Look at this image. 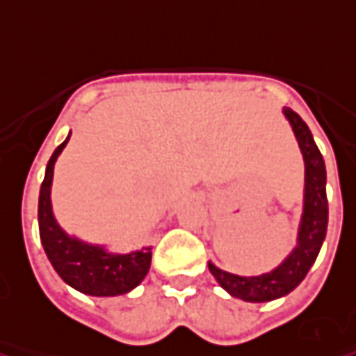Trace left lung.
I'll list each match as a JSON object with an SVG mask.
<instances>
[{
	"instance_id": "obj_1",
	"label": "left lung",
	"mask_w": 356,
	"mask_h": 356,
	"mask_svg": "<svg viewBox=\"0 0 356 356\" xmlns=\"http://www.w3.org/2000/svg\"><path fill=\"white\" fill-rule=\"evenodd\" d=\"M297 136L305 158V212L300 220L297 248L273 272L256 277H241L223 272L210 262L208 268L223 289L237 299L264 302L280 299L295 289L312 268L322 248L327 229V196H325V165L308 125L293 109H283Z\"/></svg>"
}]
</instances>
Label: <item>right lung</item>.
<instances>
[{
	"label": "right lung",
	"mask_w": 356,
	"mask_h": 356,
	"mask_svg": "<svg viewBox=\"0 0 356 356\" xmlns=\"http://www.w3.org/2000/svg\"><path fill=\"white\" fill-rule=\"evenodd\" d=\"M69 136L51 154L46 168V177L40 186L38 225L42 247L46 250L51 266L59 273V277L76 291L92 297L123 295L135 289L148 273L152 248H143L131 254H109L102 247H94L79 238H71L57 225L51 213L49 188L54 177V163L61 150L65 148Z\"/></svg>",
	"instance_id": "1"
}]
</instances>
